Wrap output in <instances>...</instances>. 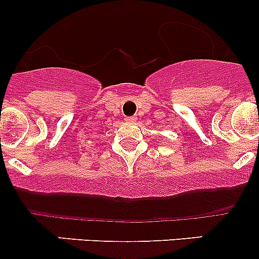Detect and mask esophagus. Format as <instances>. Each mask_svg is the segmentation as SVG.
I'll use <instances>...</instances> for the list:
<instances>
[{"instance_id":"esophagus-1","label":"esophagus","mask_w":259,"mask_h":259,"mask_svg":"<svg viewBox=\"0 0 259 259\" xmlns=\"http://www.w3.org/2000/svg\"><path fill=\"white\" fill-rule=\"evenodd\" d=\"M125 121L135 122V121H137V116H126V117H125Z\"/></svg>"}]
</instances>
